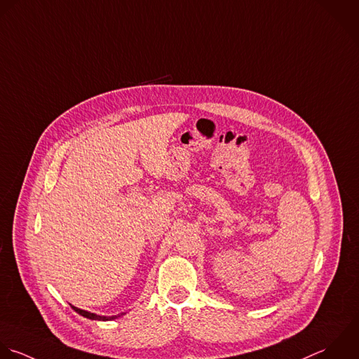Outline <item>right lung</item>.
I'll use <instances>...</instances> for the list:
<instances>
[{
    "mask_svg": "<svg viewBox=\"0 0 359 359\" xmlns=\"http://www.w3.org/2000/svg\"><path fill=\"white\" fill-rule=\"evenodd\" d=\"M71 306H72V305H71ZM72 309H74L76 313H79L81 316L86 318V319H90V320H102V322L114 320V319L120 318L121 315H124V313H121V315H116V316H100V315H96V313H90V312H88V311H82V309H79V308H75V306H72Z\"/></svg>",
    "mask_w": 359,
    "mask_h": 359,
    "instance_id": "obj_1",
    "label": "right lung"
}]
</instances>
